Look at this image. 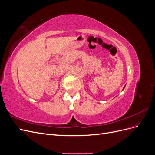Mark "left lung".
I'll use <instances>...</instances> for the list:
<instances>
[{"label": "left lung", "mask_w": 155, "mask_h": 155, "mask_svg": "<svg viewBox=\"0 0 155 155\" xmlns=\"http://www.w3.org/2000/svg\"><path fill=\"white\" fill-rule=\"evenodd\" d=\"M125 86H124V88H123V90H124V88H125Z\"/></svg>", "instance_id": "8db88e82"}]
</instances>
